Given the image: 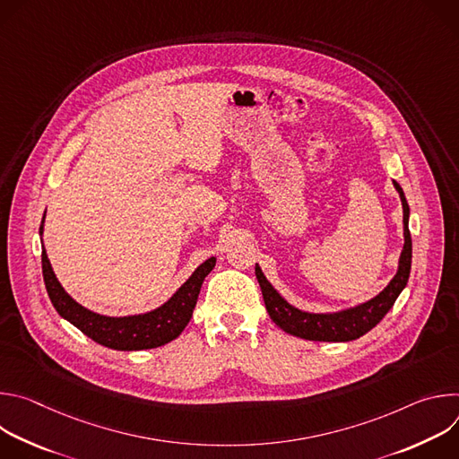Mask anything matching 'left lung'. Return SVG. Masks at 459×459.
Instances as JSON below:
<instances>
[{
  "label": "left lung",
  "mask_w": 459,
  "mask_h": 459,
  "mask_svg": "<svg viewBox=\"0 0 459 459\" xmlns=\"http://www.w3.org/2000/svg\"><path fill=\"white\" fill-rule=\"evenodd\" d=\"M396 190L400 192L402 205H403V250L400 255V265L396 276L390 280V283L372 299L340 310V312H326V314H314L305 312L292 307L280 292L271 285V281L261 273L259 265H255V278L264 294L267 312L271 319L283 329L287 334L310 340V342H352L359 336L367 334L370 329L385 317V314L392 308L402 290L405 289L411 274L412 264V239L409 230V204L403 194V188L398 181H394Z\"/></svg>",
  "instance_id": "1"
}]
</instances>
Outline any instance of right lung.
<instances>
[{
  "label": "right lung",
  "instance_id": "obj_1",
  "mask_svg": "<svg viewBox=\"0 0 459 459\" xmlns=\"http://www.w3.org/2000/svg\"><path fill=\"white\" fill-rule=\"evenodd\" d=\"M43 221L39 227V234H43ZM214 265L216 257H209L207 261H204V264L192 273V276L176 290V294L161 307L145 314L116 317L92 312L80 305L78 301H74L57 281L50 267V261L47 257L45 247L41 250L45 287L57 314L71 321L74 326H78L85 336H89L96 343L114 351L156 349L176 340L190 321L204 280L214 269Z\"/></svg>",
  "mask_w": 459,
  "mask_h": 459
}]
</instances>
